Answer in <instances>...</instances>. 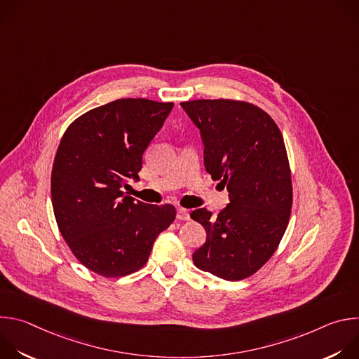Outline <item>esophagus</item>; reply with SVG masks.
<instances>
[{"mask_svg":"<svg viewBox=\"0 0 359 359\" xmlns=\"http://www.w3.org/2000/svg\"><path fill=\"white\" fill-rule=\"evenodd\" d=\"M176 217L179 219V220H189L190 219V213L186 210V209H183V208H179L177 209V213H176Z\"/></svg>","mask_w":359,"mask_h":359,"instance_id":"1","label":"esophagus"}]
</instances>
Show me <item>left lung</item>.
Instances as JSON below:
<instances>
[{
  "label": "left lung",
  "instance_id": "left-lung-1",
  "mask_svg": "<svg viewBox=\"0 0 359 359\" xmlns=\"http://www.w3.org/2000/svg\"><path fill=\"white\" fill-rule=\"evenodd\" d=\"M180 105L201 132L206 170L227 187L230 200L216 217L208 209L191 212L208 233L193 263L223 280H244L271 259L291 216V169L281 130L245 100L197 99Z\"/></svg>",
  "mask_w": 359,
  "mask_h": 359
}]
</instances>
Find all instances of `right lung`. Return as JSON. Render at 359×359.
<instances>
[{
	"label": "right lung",
	"instance_id": "obj_1",
	"mask_svg": "<svg viewBox=\"0 0 359 359\" xmlns=\"http://www.w3.org/2000/svg\"><path fill=\"white\" fill-rule=\"evenodd\" d=\"M172 108L173 102L118 99L76 118L60 142L50 173L57 224L78 262L102 277L140 270L176 219L172 204L135 201L122 190L139 179L143 151Z\"/></svg>",
	"mask_w": 359,
	"mask_h": 359
}]
</instances>
